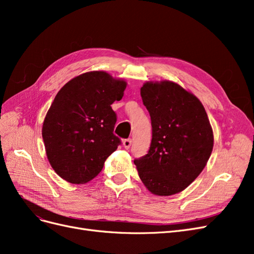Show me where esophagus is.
<instances>
[{
	"instance_id": "34e87169",
	"label": "esophagus",
	"mask_w": 254,
	"mask_h": 254,
	"mask_svg": "<svg viewBox=\"0 0 254 254\" xmlns=\"http://www.w3.org/2000/svg\"><path fill=\"white\" fill-rule=\"evenodd\" d=\"M123 145H124V147L126 149H129L130 146H131V139H126L123 141Z\"/></svg>"
}]
</instances>
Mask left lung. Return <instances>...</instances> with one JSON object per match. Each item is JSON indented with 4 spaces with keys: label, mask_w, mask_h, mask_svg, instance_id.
<instances>
[{
    "label": "left lung",
    "mask_w": 254,
    "mask_h": 254,
    "mask_svg": "<svg viewBox=\"0 0 254 254\" xmlns=\"http://www.w3.org/2000/svg\"><path fill=\"white\" fill-rule=\"evenodd\" d=\"M151 120L147 155L134 160L140 179L151 194L180 193L205 167L214 135L201 102L171 80L146 81L141 88Z\"/></svg>",
    "instance_id": "obj_1"
}]
</instances>
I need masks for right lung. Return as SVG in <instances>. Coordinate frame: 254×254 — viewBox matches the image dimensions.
Masks as SVG:
<instances>
[{
  "instance_id": "obj_1",
  "label": "right lung",
  "mask_w": 254,
  "mask_h": 254,
  "mask_svg": "<svg viewBox=\"0 0 254 254\" xmlns=\"http://www.w3.org/2000/svg\"><path fill=\"white\" fill-rule=\"evenodd\" d=\"M127 82L105 71L76 76L59 90L45 115L42 137L53 170L73 184L87 183L103 170L121 140L113 134L111 105Z\"/></svg>"
}]
</instances>
